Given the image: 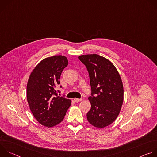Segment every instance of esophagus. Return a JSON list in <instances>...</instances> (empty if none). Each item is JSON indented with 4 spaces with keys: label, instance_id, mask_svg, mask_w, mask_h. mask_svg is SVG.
Segmentation results:
<instances>
[{
    "label": "esophagus",
    "instance_id": "34e87169",
    "mask_svg": "<svg viewBox=\"0 0 157 157\" xmlns=\"http://www.w3.org/2000/svg\"><path fill=\"white\" fill-rule=\"evenodd\" d=\"M81 100H82L81 99H78V98H75V99H74V101H75V102H80Z\"/></svg>",
    "mask_w": 157,
    "mask_h": 157
}]
</instances>
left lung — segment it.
Instances as JSON below:
<instances>
[{
  "label": "left lung",
  "mask_w": 157,
  "mask_h": 157,
  "mask_svg": "<svg viewBox=\"0 0 157 157\" xmlns=\"http://www.w3.org/2000/svg\"><path fill=\"white\" fill-rule=\"evenodd\" d=\"M89 75L91 109L87 119L91 125L104 128L117 117L124 101V87L116 67L109 60L96 54L79 56Z\"/></svg>",
  "instance_id": "8db88e82"
}]
</instances>
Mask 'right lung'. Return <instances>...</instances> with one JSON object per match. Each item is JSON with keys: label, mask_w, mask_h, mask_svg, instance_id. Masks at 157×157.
I'll list each match as a JSON object with an SVG mask.
<instances>
[{"label": "right lung", "mask_w": 157, "mask_h": 157, "mask_svg": "<svg viewBox=\"0 0 157 157\" xmlns=\"http://www.w3.org/2000/svg\"><path fill=\"white\" fill-rule=\"evenodd\" d=\"M68 64V59L64 56L48 57L37 64L29 77L27 101L33 116L44 126L52 127L59 124L71 105V101L58 96L60 91L56 89Z\"/></svg>", "instance_id": "1"}]
</instances>
